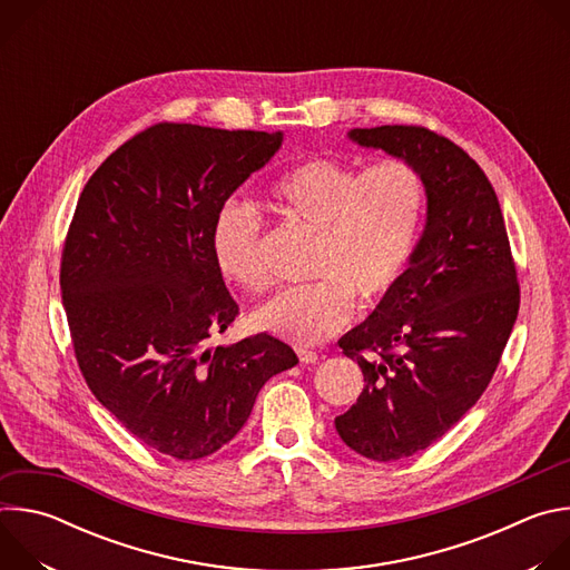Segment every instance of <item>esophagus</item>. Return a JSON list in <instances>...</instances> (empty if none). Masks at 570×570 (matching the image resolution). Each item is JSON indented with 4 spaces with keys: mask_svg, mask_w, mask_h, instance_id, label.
<instances>
[{
    "mask_svg": "<svg viewBox=\"0 0 570 570\" xmlns=\"http://www.w3.org/2000/svg\"><path fill=\"white\" fill-rule=\"evenodd\" d=\"M297 356L302 363H315L317 361V352L306 350V347H297Z\"/></svg>",
    "mask_w": 570,
    "mask_h": 570,
    "instance_id": "1",
    "label": "esophagus"
}]
</instances>
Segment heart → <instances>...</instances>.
<instances>
[{
    "label": "heart",
    "mask_w": 570,
    "mask_h": 570,
    "mask_svg": "<svg viewBox=\"0 0 570 570\" xmlns=\"http://www.w3.org/2000/svg\"><path fill=\"white\" fill-rule=\"evenodd\" d=\"M275 209L317 234L308 284L286 288L257 308L262 330L299 345L338 334L363 306L383 302L409 268L426 212V180L409 159L387 157L363 169L341 157H308L271 187ZM225 277L250 293L271 286L264 218L250 205L227 203L212 232Z\"/></svg>",
    "instance_id": "1"
}]
</instances>
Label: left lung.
I'll return each mask as SVG.
<instances>
[{
    "label": "left lung",
    "mask_w": 570,
    "mask_h": 570,
    "mask_svg": "<svg viewBox=\"0 0 570 570\" xmlns=\"http://www.w3.org/2000/svg\"><path fill=\"white\" fill-rule=\"evenodd\" d=\"M350 139L409 159L426 180V225L396 288L341 338L365 387L336 417L341 440L390 462L429 449L490 385L519 313V282L492 183L424 126L354 128Z\"/></svg>",
    "instance_id": "left-lung-1"
}]
</instances>
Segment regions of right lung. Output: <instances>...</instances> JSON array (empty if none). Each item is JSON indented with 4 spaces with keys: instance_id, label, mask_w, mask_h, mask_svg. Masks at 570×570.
<instances>
[{
    "instance_id": "add662e5",
    "label": "right lung",
    "mask_w": 570,
    "mask_h": 570,
    "mask_svg": "<svg viewBox=\"0 0 570 570\" xmlns=\"http://www.w3.org/2000/svg\"><path fill=\"white\" fill-rule=\"evenodd\" d=\"M282 139L155 124L78 198L60 262L73 354L92 394L148 449L212 455L248 422L264 383L297 363L271 334L205 350L238 315L214 259V220Z\"/></svg>"
}]
</instances>
